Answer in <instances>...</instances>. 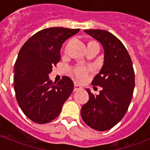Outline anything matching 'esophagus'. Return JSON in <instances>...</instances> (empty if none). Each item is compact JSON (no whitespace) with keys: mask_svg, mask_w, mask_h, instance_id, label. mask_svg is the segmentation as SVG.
I'll list each match as a JSON object with an SVG mask.
<instances>
[{"mask_svg":"<svg viewBox=\"0 0 150 150\" xmlns=\"http://www.w3.org/2000/svg\"><path fill=\"white\" fill-rule=\"evenodd\" d=\"M82 88V87L80 86H79V85L77 84V83H74V91H78V90H79V89H81Z\"/></svg>","mask_w":150,"mask_h":150,"instance_id":"esophagus-1","label":"esophagus"}]
</instances>
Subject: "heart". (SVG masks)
Instances as JSON below:
<instances>
[{
  "instance_id": "b5f03b06",
  "label": "heart",
  "mask_w": 150,
  "mask_h": 150,
  "mask_svg": "<svg viewBox=\"0 0 150 150\" xmlns=\"http://www.w3.org/2000/svg\"><path fill=\"white\" fill-rule=\"evenodd\" d=\"M90 69L83 66H77L72 69V73L79 81H84L88 76Z\"/></svg>"
}]
</instances>
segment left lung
<instances>
[{"mask_svg":"<svg viewBox=\"0 0 150 150\" xmlns=\"http://www.w3.org/2000/svg\"><path fill=\"white\" fill-rule=\"evenodd\" d=\"M84 31L101 43L104 62L91 82L102 89L94 95L87 88L89 100L82 107L81 116L90 128L104 132L114 127L126 113L134 88V71L126 48L116 36L100 29Z\"/></svg>","mask_w":150,"mask_h":150,"instance_id":"1","label":"left lung"}]
</instances>
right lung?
<instances>
[{"label":"right lung","instance_id":"obj_1","mask_svg":"<svg viewBox=\"0 0 150 150\" xmlns=\"http://www.w3.org/2000/svg\"><path fill=\"white\" fill-rule=\"evenodd\" d=\"M79 29L50 28L40 30L24 43L14 67V89L21 110L29 120L45 124L60 114L74 90V82L64 76L59 83L49 79L60 62L64 41Z\"/></svg>","mask_w":150,"mask_h":150}]
</instances>
